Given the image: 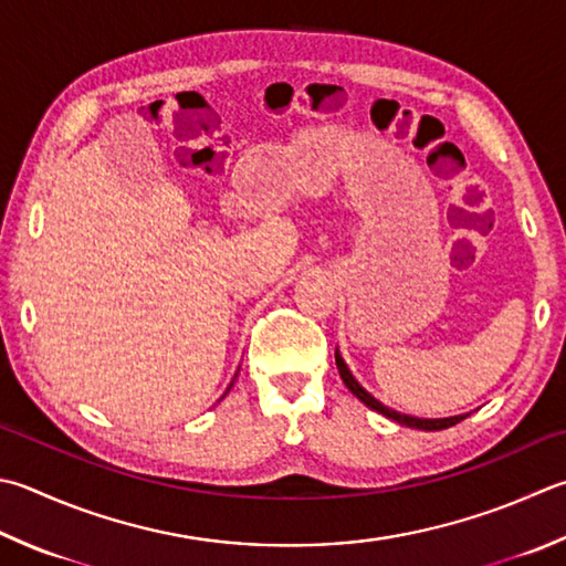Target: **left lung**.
Instances as JSON below:
<instances>
[{"instance_id":"8db88e82","label":"left lung","mask_w":566,"mask_h":566,"mask_svg":"<svg viewBox=\"0 0 566 566\" xmlns=\"http://www.w3.org/2000/svg\"><path fill=\"white\" fill-rule=\"evenodd\" d=\"M335 361H337V369H339V377H343L345 387L355 394V397L365 403V407L379 411L381 416H387V419L397 421L401 426H409V429H421V431H441V429H449V426H455L458 421H463L468 413H458V416H446V419H419V416H409V413H401V411H394L389 407H384L379 399L371 397V394L361 387V384L352 375L347 361L339 355V349H335Z\"/></svg>"}]
</instances>
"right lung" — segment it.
<instances>
[{
  "label": "right lung",
  "instance_id": "obj_1",
  "mask_svg": "<svg viewBox=\"0 0 566 566\" xmlns=\"http://www.w3.org/2000/svg\"><path fill=\"white\" fill-rule=\"evenodd\" d=\"M231 384H233V381H231ZM229 389H231V387H229Z\"/></svg>",
  "mask_w": 566,
  "mask_h": 566
}]
</instances>
